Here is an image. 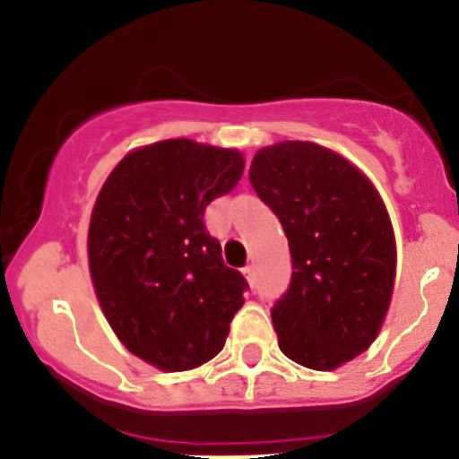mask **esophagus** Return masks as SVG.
<instances>
[{
	"label": "esophagus",
	"mask_w": 459,
	"mask_h": 459,
	"mask_svg": "<svg viewBox=\"0 0 459 459\" xmlns=\"http://www.w3.org/2000/svg\"><path fill=\"white\" fill-rule=\"evenodd\" d=\"M242 275H244V278L248 280V282H253V280H255V269H253V264H247V266H244V269H242Z\"/></svg>",
	"instance_id": "34e87169"
}]
</instances>
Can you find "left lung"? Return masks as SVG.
<instances>
[{
  "instance_id": "8db88e82",
  "label": "left lung",
  "mask_w": 459,
  "mask_h": 459,
  "mask_svg": "<svg viewBox=\"0 0 459 459\" xmlns=\"http://www.w3.org/2000/svg\"><path fill=\"white\" fill-rule=\"evenodd\" d=\"M253 190L282 224L291 282L271 307L278 345L311 370H333L370 348L394 284V235L375 186L309 141L260 150Z\"/></svg>"
}]
</instances>
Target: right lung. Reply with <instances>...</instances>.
I'll use <instances>...</instances> for the list:
<instances>
[{"label": "right lung", "instance_id": "add662e5", "mask_svg": "<svg viewBox=\"0 0 459 459\" xmlns=\"http://www.w3.org/2000/svg\"><path fill=\"white\" fill-rule=\"evenodd\" d=\"M235 150L170 139L134 150L107 177L89 224V271L121 342L181 372L211 361L244 305L247 278L221 260L204 211L238 186Z\"/></svg>", "mask_w": 459, "mask_h": 459}]
</instances>
